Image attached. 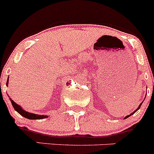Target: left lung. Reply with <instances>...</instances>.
<instances>
[{"label": "left lung", "mask_w": 154, "mask_h": 154, "mask_svg": "<svg viewBox=\"0 0 154 154\" xmlns=\"http://www.w3.org/2000/svg\"><path fill=\"white\" fill-rule=\"evenodd\" d=\"M142 103H143V102H142V103H140V106H139V107H138V108H137V109H136V110H135V111H134V112H132V113H130V115H128V116H126V117H125V118H124V119H126V118H128V117H129V116H131V115H133V113H135V112H137V110H138V109H139L140 108V106H141V105H142Z\"/></svg>", "instance_id": "1"}]
</instances>
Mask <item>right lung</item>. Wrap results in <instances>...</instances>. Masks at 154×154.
Wrapping results in <instances>:
<instances>
[{"label": "right lung", "instance_id": "add662e5", "mask_svg": "<svg viewBox=\"0 0 154 154\" xmlns=\"http://www.w3.org/2000/svg\"><path fill=\"white\" fill-rule=\"evenodd\" d=\"M8 80L7 81V85H8ZM11 102V104L12 106H13L14 109L17 111V112H18L20 115H21L22 116H24V117L27 118V119H45V118H47L48 116H44V115H38V114H34V113H31V112H27V111H25V110L23 109L22 108H21L19 105H17V103H14V102L11 99H10Z\"/></svg>", "mask_w": 154, "mask_h": 154}]
</instances>
